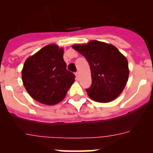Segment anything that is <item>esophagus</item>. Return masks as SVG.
<instances>
[{"mask_svg":"<svg viewBox=\"0 0 153 153\" xmlns=\"http://www.w3.org/2000/svg\"><path fill=\"white\" fill-rule=\"evenodd\" d=\"M75 75H76V79H79V73L76 72V74H75Z\"/></svg>","mask_w":153,"mask_h":153,"instance_id":"esophagus-1","label":"esophagus"}]
</instances>
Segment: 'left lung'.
I'll return each instance as SVG.
<instances>
[{"label": "left lung", "mask_w": 153, "mask_h": 153, "mask_svg": "<svg viewBox=\"0 0 153 153\" xmlns=\"http://www.w3.org/2000/svg\"><path fill=\"white\" fill-rule=\"evenodd\" d=\"M72 47L90 64L92 85L86 90L90 98L98 102H109L117 99L129 78L126 57L115 46L98 40L74 44Z\"/></svg>", "instance_id": "8db88e82"}]
</instances>
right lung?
<instances>
[{
    "label": "right lung",
    "instance_id": "add662e5",
    "mask_svg": "<svg viewBox=\"0 0 153 153\" xmlns=\"http://www.w3.org/2000/svg\"><path fill=\"white\" fill-rule=\"evenodd\" d=\"M63 47L48 44L29 56L21 71L24 86L35 100L55 105L63 100L75 81V75L67 70Z\"/></svg>",
    "mask_w": 153,
    "mask_h": 153
}]
</instances>
